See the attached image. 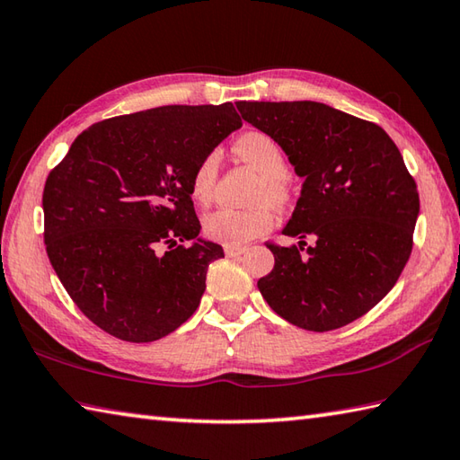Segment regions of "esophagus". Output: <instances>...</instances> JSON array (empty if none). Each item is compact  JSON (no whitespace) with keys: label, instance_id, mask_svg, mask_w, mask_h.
<instances>
[{"label":"esophagus","instance_id":"esophagus-1","mask_svg":"<svg viewBox=\"0 0 460 460\" xmlns=\"http://www.w3.org/2000/svg\"><path fill=\"white\" fill-rule=\"evenodd\" d=\"M224 252H226V256H230V258H238V256H242L246 252V248H242V246H224Z\"/></svg>","mask_w":460,"mask_h":460}]
</instances>
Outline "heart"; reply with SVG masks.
I'll return each mask as SVG.
<instances>
[{"instance_id": "1", "label": "heart", "mask_w": 460, "mask_h": 460, "mask_svg": "<svg viewBox=\"0 0 460 460\" xmlns=\"http://www.w3.org/2000/svg\"><path fill=\"white\" fill-rule=\"evenodd\" d=\"M236 158L258 170L260 184L254 200L268 202L274 208H282L288 202V160L280 144L264 132L242 134L232 146ZM218 180V154L208 152L196 164L190 176V194L198 204H208L214 196V186ZM272 212L266 204L254 208H218L204 218V234L208 238L222 242L226 246H242L252 238L270 230Z\"/></svg>"}]
</instances>
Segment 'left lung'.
I'll list each match as a JSON object with an SVG mask.
<instances>
[{
	"label": "left lung",
	"instance_id": "obj_1",
	"mask_svg": "<svg viewBox=\"0 0 460 460\" xmlns=\"http://www.w3.org/2000/svg\"><path fill=\"white\" fill-rule=\"evenodd\" d=\"M305 178L286 224L292 246L268 242L270 274L258 290L276 314L326 332L376 306L412 252L419 190L383 128L320 102H238ZM315 238L308 247L305 237Z\"/></svg>",
	"mask_w": 460,
	"mask_h": 460
}]
</instances>
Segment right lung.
Returning <instances> with one entry per match:
<instances>
[{
    "label": "right lung",
    "instance_id": "right-lung-1",
    "mask_svg": "<svg viewBox=\"0 0 460 460\" xmlns=\"http://www.w3.org/2000/svg\"><path fill=\"white\" fill-rule=\"evenodd\" d=\"M240 126L230 102L136 111L84 129L49 172L48 258L103 332L152 342L196 312L208 266L224 250L198 236L190 176Z\"/></svg>",
    "mask_w": 460,
    "mask_h": 460
}]
</instances>
